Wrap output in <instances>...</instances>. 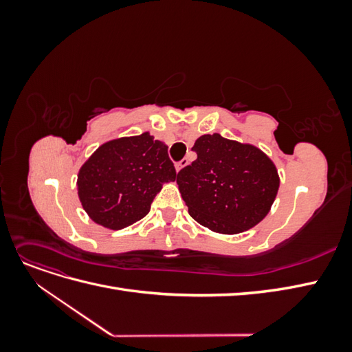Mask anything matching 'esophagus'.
Listing matches in <instances>:
<instances>
[{
    "label": "esophagus",
    "mask_w": 352,
    "mask_h": 352,
    "mask_svg": "<svg viewBox=\"0 0 352 352\" xmlns=\"http://www.w3.org/2000/svg\"><path fill=\"white\" fill-rule=\"evenodd\" d=\"M188 163H189L188 158H184L182 162H179V163L176 164V172H180V170H182L185 166H188Z\"/></svg>",
    "instance_id": "34e87169"
}]
</instances>
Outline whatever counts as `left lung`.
<instances>
[{
  "mask_svg": "<svg viewBox=\"0 0 352 352\" xmlns=\"http://www.w3.org/2000/svg\"><path fill=\"white\" fill-rule=\"evenodd\" d=\"M192 151L197 160L176 179L190 217L212 232L235 235L267 216L280 179L260 148L212 133L199 136Z\"/></svg>",
  "mask_w": 352,
  "mask_h": 352,
  "instance_id": "8db88e82",
  "label": "left lung"
}]
</instances>
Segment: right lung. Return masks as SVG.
Listing matches in <instances>:
<instances>
[{
	"label": "right lung",
	"instance_id": "add662e5",
	"mask_svg": "<svg viewBox=\"0 0 352 352\" xmlns=\"http://www.w3.org/2000/svg\"><path fill=\"white\" fill-rule=\"evenodd\" d=\"M176 170L167 145L148 132L98 146L78 173V195L91 220L119 230L148 214L163 184Z\"/></svg>",
	"mask_w": 352,
	"mask_h": 352
}]
</instances>
